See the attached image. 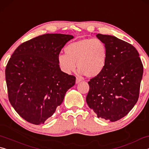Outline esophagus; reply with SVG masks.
Listing matches in <instances>:
<instances>
[{"instance_id": "1", "label": "esophagus", "mask_w": 149, "mask_h": 149, "mask_svg": "<svg viewBox=\"0 0 149 149\" xmlns=\"http://www.w3.org/2000/svg\"><path fill=\"white\" fill-rule=\"evenodd\" d=\"M81 80H82V79H80V78L77 77V78H76V80H75V83H76V84H78V83H79Z\"/></svg>"}]
</instances>
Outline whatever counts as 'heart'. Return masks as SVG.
<instances>
[{
  "label": "heart",
  "instance_id": "obj_1",
  "mask_svg": "<svg viewBox=\"0 0 149 149\" xmlns=\"http://www.w3.org/2000/svg\"><path fill=\"white\" fill-rule=\"evenodd\" d=\"M65 54L58 56L62 71L69 74L75 68V63L81 74L95 77L104 70L107 65L108 50L101 39L88 38L79 40L65 47Z\"/></svg>",
  "mask_w": 149,
  "mask_h": 149
}]
</instances>
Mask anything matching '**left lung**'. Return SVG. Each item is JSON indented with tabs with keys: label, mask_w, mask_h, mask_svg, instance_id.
Listing matches in <instances>:
<instances>
[{
	"label": "left lung",
	"mask_w": 149,
	"mask_h": 149,
	"mask_svg": "<svg viewBox=\"0 0 149 149\" xmlns=\"http://www.w3.org/2000/svg\"><path fill=\"white\" fill-rule=\"evenodd\" d=\"M97 37L107 45V62L101 74L88 82L86 102L98 118L116 122L137 102L143 65L132 45L112 35Z\"/></svg>",
	"instance_id": "1"
}]
</instances>
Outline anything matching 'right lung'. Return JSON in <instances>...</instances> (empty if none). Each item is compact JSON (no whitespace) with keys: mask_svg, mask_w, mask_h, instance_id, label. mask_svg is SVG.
<instances>
[{"mask_svg":"<svg viewBox=\"0 0 149 149\" xmlns=\"http://www.w3.org/2000/svg\"><path fill=\"white\" fill-rule=\"evenodd\" d=\"M74 37L45 34L23 42L15 50L5 70L8 99L22 118L44 123L62 104L75 83L74 75L61 71L58 56Z\"/></svg>","mask_w":149,"mask_h":149,"instance_id":"right-lung-1","label":"right lung"}]
</instances>
